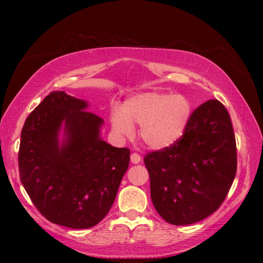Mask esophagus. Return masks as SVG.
<instances>
[{
  "label": "esophagus",
  "mask_w": 263,
  "mask_h": 263,
  "mask_svg": "<svg viewBox=\"0 0 263 263\" xmlns=\"http://www.w3.org/2000/svg\"><path fill=\"white\" fill-rule=\"evenodd\" d=\"M141 161V157L138 153H132L131 154V162L132 163H139Z\"/></svg>",
  "instance_id": "1"
}]
</instances>
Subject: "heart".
<instances>
[{"instance_id":"obj_1","label":"heart","mask_w":263,"mask_h":263,"mask_svg":"<svg viewBox=\"0 0 263 263\" xmlns=\"http://www.w3.org/2000/svg\"><path fill=\"white\" fill-rule=\"evenodd\" d=\"M194 106L188 97L166 92H142L127 100L123 112L112 115L114 130L130 138L139 125L140 139L151 148L161 149L180 140L189 126Z\"/></svg>"}]
</instances>
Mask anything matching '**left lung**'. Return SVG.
Here are the masks:
<instances>
[{"instance_id":"left-lung-1","label":"left lung","mask_w":263,"mask_h":263,"mask_svg":"<svg viewBox=\"0 0 263 263\" xmlns=\"http://www.w3.org/2000/svg\"><path fill=\"white\" fill-rule=\"evenodd\" d=\"M155 210L173 225L204 219L225 201L237 173V144L230 115L218 100L194 110L185 133L145 155Z\"/></svg>"}]
</instances>
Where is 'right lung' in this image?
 Wrapping results in <instances>:
<instances>
[{"label":"right lung","mask_w":263,"mask_h":263,"mask_svg":"<svg viewBox=\"0 0 263 263\" xmlns=\"http://www.w3.org/2000/svg\"><path fill=\"white\" fill-rule=\"evenodd\" d=\"M65 91H51L21 133L20 179L37 210L54 224L89 229L108 215L130 162V149L100 138V116ZM62 123L68 138L59 146Z\"/></svg>","instance_id":"1"}]
</instances>
